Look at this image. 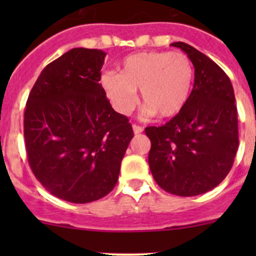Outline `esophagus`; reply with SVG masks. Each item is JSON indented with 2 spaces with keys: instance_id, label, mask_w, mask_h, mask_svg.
Masks as SVG:
<instances>
[{
  "instance_id": "34e87169",
  "label": "esophagus",
  "mask_w": 256,
  "mask_h": 256,
  "mask_svg": "<svg viewBox=\"0 0 256 256\" xmlns=\"http://www.w3.org/2000/svg\"><path fill=\"white\" fill-rule=\"evenodd\" d=\"M132 130H134V134H135V135H138V134L142 132L144 128H141V126H138V125H134Z\"/></svg>"
}]
</instances>
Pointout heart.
<instances>
[{"label":"heart","instance_id":"1","mask_svg":"<svg viewBox=\"0 0 256 256\" xmlns=\"http://www.w3.org/2000/svg\"><path fill=\"white\" fill-rule=\"evenodd\" d=\"M194 69L190 56L182 52H140L122 59L120 73L108 70L100 85L112 108L128 114L141 99L147 115L174 118L187 105L192 92Z\"/></svg>","mask_w":256,"mask_h":256}]
</instances>
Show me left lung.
Segmentation results:
<instances>
[{
	"label": "left lung",
	"mask_w": 256,
	"mask_h": 256,
	"mask_svg": "<svg viewBox=\"0 0 256 256\" xmlns=\"http://www.w3.org/2000/svg\"><path fill=\"white\" fill-rule=\"evenodd\" d=\"M194 66L187 105L164 125L150 126L148 164L166 192L192 197L213 190L233 166L239 146L238 112L230 79L206 54L183 42Z\"/></svg>",
	"instance_id": "1"
}]
</instances>
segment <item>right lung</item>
<instances>
[{
	"label": "right lung",
	"mask_w": 256,
	"mask_h": 256,
	"mask_svg": "<svg viewBox=\"0 0 256 256\" xmlns=\"http://www.w3.org/2000/svg\"><path fill=\"white\" fill-rule=\"evenodd\" d=\"M105 56L86 48L64 53L43 69L26 105L28 164L43 187L66 202L109 194L134 138L99 82Z\"/></svg>",
	"instance_id": "add662e5"
}]
</instances>
